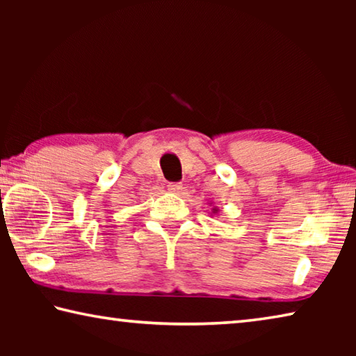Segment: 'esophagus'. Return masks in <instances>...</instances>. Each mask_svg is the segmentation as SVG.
<instances>
[{
    "mask_svg": "<svg viewBox=\"0 0 356 356\" xmlns=\"http://www.w3.org/2000/svg\"><path fill=\"white\" fill-rule=\"evenodd\" d=\"M168 190L174 193V195H180V193L184 191V185L179 184V182H172V184L168 185Z\"/></svg>",
    "mask_w": 356,
    "mask_h": 356,
    "instance_id": "esophagus-1",
    "label": "esophagus"
}]
</instances>
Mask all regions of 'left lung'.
<instances>
[{"label":"left lung","instance_id":"8db88e82","mask_svg":"<svg viewBox=\"0 0 356 356\" xmlns=\"http://www.w3.org/2000/svg\"><path fill=\"white\" fill-rule=\"evenodd\" d=\"M209 204H210V206H212V202H209ZM216 213H218V207H212V216L216 215Z\"/></svg>","mask_w":356,"mask_h":356}]
</instances>
